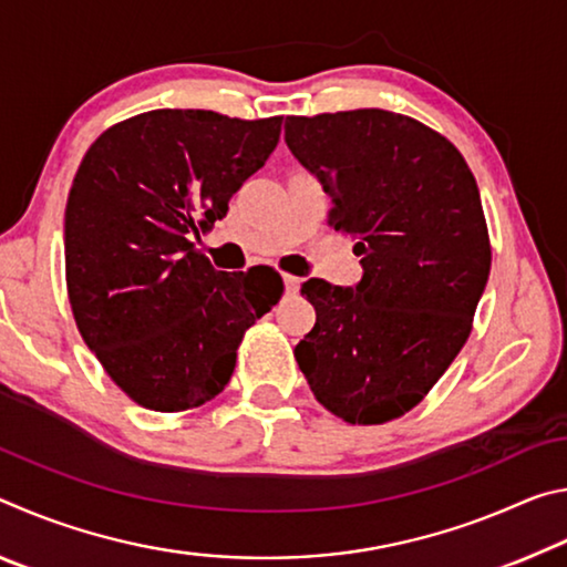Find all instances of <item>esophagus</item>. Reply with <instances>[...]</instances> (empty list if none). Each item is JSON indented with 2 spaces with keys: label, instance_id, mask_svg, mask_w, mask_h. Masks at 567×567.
Here are the masks:
<instances>
[{
  "label": "esophagus",
  "instance_id": "obj_1",
  "mask_svg": "<svg viewBox=\"0 0 567 567\" xmlns=\"http://www.w3.org/2000/svg\"><path fill=\"white\" fill-rule=\"evenodd\" d=\"M282 282H285V295H297V290H300V277L285 275Z\"/></svg>",
  "mask_w": 567,
  "mask_h": 567
}]
</instances>
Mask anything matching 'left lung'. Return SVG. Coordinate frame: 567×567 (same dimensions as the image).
<instances>
[{"label": "left lung", "mask_w": 567, "mask_h": 567, "mask_svg": "<svg viewBox=\"0 0 567 567\" xmlns=\"http://www.w3.org/2000/svg\"><path fill=\"white\" fill-rule=\"evenodd\" d=\"M285 142L354 239L362 280H307L315 328L295 348L320 405L350 425L405 415L463 350L491 275L477 182L453 142L388 110L287 117Z\"/></svg>", "instance_id": "1"}]
</instances>
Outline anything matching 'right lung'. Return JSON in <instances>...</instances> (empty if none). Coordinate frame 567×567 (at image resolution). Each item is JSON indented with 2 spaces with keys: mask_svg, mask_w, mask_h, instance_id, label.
I'll return each mask as SVG.
<instances>
[{
  "mask_svg": "<svg viewBox=\"0 0 567 567\" xmlns=\"http://www.w3.org/2000/svg\"><path fill=\"white\" fill-rule=\"evenodd\" d=\"M282 117L152 110L102 132L64 209L72 315L87 348L137 405H205L237 348L280 300L277 272H219L195 249L265 165Z\"/></svg>",
  "mask_w": 567,
  "mask_h": 567,
  "instance_id": "1",
  "label": "right lung"
}]
</instances>
